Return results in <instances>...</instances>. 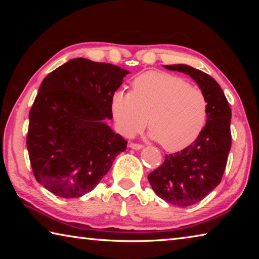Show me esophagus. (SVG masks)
<instances>
[{
    "label": "esophagus",
    "instance_id": "1",
    "mask_svg": "<svg viewBox=\"0 0 259 259\" xmlns=\"http://www.w3.org/2000/svg\"><path fill=\"white\" fill-rule=\"evenodd\" d=\"M129 147L133 148V150H136V151H139L142 150L143 148V145H140V144H135V143H130L129 144Z\"/></svg>",
    "mask_w": 259,
    "mask_h": 259
}]
</instances>
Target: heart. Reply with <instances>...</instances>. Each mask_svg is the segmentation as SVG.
Masks as SVG:
<instances>
[{"label":"heart","instance_id":"b5f03b06","mask_svg":"<svg viewBox=\"0 0 259 259\" xmlns=\"http://www.w3.org/2000/svg\"><path fill=\"white\" fill-rule=\"evenodd\" d=\"M111 109L122 135L131 137L144 126L164 150L181 151L198 138L208 116L204 94L186 80L165 72H146L133 81L131 93L119 89Z\"/></svg>","mask_w":259,"mask_h":259}]
</instances>
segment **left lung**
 <instances>
[{"label": "left lung", "mask_w": 259, "mask_h": 259, "mask_svg": "<svg viewBox=\"0 0 259 259\" xmlns=\"http://www.w3.org/2000/svg\"><path fill=\"white\" fill-rule=\"evenodd\" d=\"M163 67L190 75L208 102L207 122L198 138L183 151L165 155L163 163L148 175L157 196L177 207H188L204 199L222 181L232 144V112L221 85L208 74L185 64Z\"/></svg>", "instance_id": "left-lung-1"}]
</instances>
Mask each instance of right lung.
Here are the masks:
<instances>
[{
  "instance_id": "right-lung-1",
  "label": "right lung",
  "mask_w": 259,
  "mask_h": 259,
  "mask_svg": "<svg viewBox=\"0 0 259 259\" xmlns=\"http://www.w3.org/2000/svg\"><path fill=\"white\" fill-rule=\"evenodd\" d=\"M126 74L115 65L75 58L42 81L29 112L27 150L34 176L48 191L80 198L125 151L126 140L106 121Z\"/></svg>"
}]
</instances>
